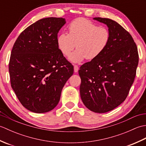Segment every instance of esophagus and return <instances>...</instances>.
Returning a JSON list of instances; mask_svg holds the SVG:
<instances>
[{"label": "esophagus", "mask_w": 146, "mask_h": 146, "mask_svg": "<svg viewBox=\"0 0 146 146\" xmlns=\"http://www.w3.org/2000/svg\"><path fill=\"white\" fill-rule=\"evenodd\" d=\"M78 70H79L78 66H77V65H75V66H74V71H75V73H76V72H78Z\"/></svg>", "instance_id": "esophagus-1"}]
</instances>
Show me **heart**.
<instances>
[{
  "mask_svg": "<svg viewBox=\"0 0 146 146\" xmlns=\"http://www.w3.org/2000/svg\"><path fill=\"white\" fill-rule=\"evenodd\" d=\"M108 30L99 27L86 19L76 18L68 26V34L62 33L57 38V45L61 53L68 56L73 63H80L85 58L94 60L103 53L109 43Z\"/></svg>",
  "mask_w": 146,
  "mask_h": 146,
  "instance_id": "obj_1",
  "label": "heart"
}]
</instances>
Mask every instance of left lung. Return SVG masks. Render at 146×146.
Instances as JSON below:
<instances>
[{
    "instance_id": "8db88e82",
    "label": "left lung",
    "mask_w": 146,
    "mask_h": 146,
    "mask_svg": "<svg viewBox=\"0 0 146 146\" xmlns=\"http://www.w3.org/2000/svg\"><path fill=\"white\" fill-rule=\"evenodd\" d=\"M94 19L106 24L110 39L103 53L80 66V92L86 108L102 113L117 107L127 97L134 81L139 54L132 37L119 24L107 18Z\"/></svg>"
}]
</instances>
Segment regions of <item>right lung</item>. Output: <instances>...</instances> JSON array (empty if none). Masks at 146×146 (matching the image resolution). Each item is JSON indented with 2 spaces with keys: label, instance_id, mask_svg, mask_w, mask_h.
Listing matches in <instances>:
<instances>
[{
  "label": "right lung",
  "instance_id": "1",
  "mask_svg": "<svg viewBox=\"0 0 146 146\" xmlns=\"http://www.w3.org/2000/svg\"><path fill=\"white\" fill-rule=\"evenodd\" d=\"M64 18L40 19L21 33L12 49L9 71L11 86L23 106L35 113L56 107L73 66L58 49Z\"/></svg>",
  "mask_w": 146,
  "mask_h": 146
}]
</instances>
